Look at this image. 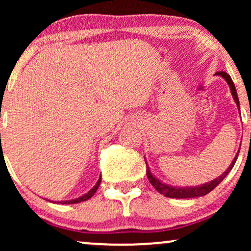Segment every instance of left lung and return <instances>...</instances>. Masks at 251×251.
I'll use <instances>...</instances> for the list:
<instances>
[{"instance_id": "8db88e82", "label": "left lung", "mask_w": 251, "mask_h": 251, "mask_svg": "<svg viewBox=\"0 0 251 251\" xmlns=\"http://www.w3.org/2000/svg\"><path fill=\"white\" fill-rule=\"evenodd\" d=\"M219 76H222L223 78H225V81L227 82V84L229 85V89H231L232 96L234 98V101L236 102V106H238L239 111H240V102H239V98H238V94H236L235 90V85L233 83L231 76L225 72H217L216 73ZM240 153V150L238 151V153L235 154V157L233 159L232 163L229 164V167L226 169L225 173H223L221 176L216 179L209 181V183H205L203 185H200V186H195V187H177V186H171V185L164 184L162 181L157 179L153 176V174L151 173L149 166H147V170H146V175L147 178H149L150 183L153 185V187L159 192L160 194H163L164 197L167 198H173V199H190V198H199V197H203V195L208 194L209 192H211L214 188L217 186L218 184L222 183V180L227 176L229 174V171L232 170V168L234 167V163L236 162V159H238V155ZM147 164V162H146Z\"/></svg>"}]
</instances>
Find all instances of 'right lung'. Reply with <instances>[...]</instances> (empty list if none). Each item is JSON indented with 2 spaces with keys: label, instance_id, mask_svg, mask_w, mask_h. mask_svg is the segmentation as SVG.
Instances as JSON below:
<instances>
[{
  "label": "right lung",
  "instance_id": "1",
  "mask_svg": "<svg viewBox=\"0 0 251 251\" xmlns=\"http://www.w3.org/2000/svg\"><path fill=\"white\" fill-rule=\"evenodd\" d=\"M100 181H101V177H99V179H98V181H97V184L95 185L94 187L91 188L90 191L88 192L87 194H84V195H82V197H80V198H77V199H74V200H68V201H63V202H60V203H63V204H74V203H78V202H82V201H85V200H89V199L90 198H92V195H94L95 193H96V191L98 190V187H99V185H100Z\"/></svg>",
  "mask_w": 251,
  "mask_h": 251
}]
</instances>
